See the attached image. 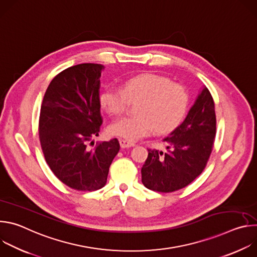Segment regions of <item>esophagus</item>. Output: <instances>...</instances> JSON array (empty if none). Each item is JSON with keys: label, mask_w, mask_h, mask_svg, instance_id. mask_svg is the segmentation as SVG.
<instances>
[{"label": "esophagus", "mask_w": 257, "mask_h": 257, "mask_svg": "<svg viewBox=\"0 0 257 257\" xmlns=\"http://www.w3.org/2000/svg\"><path fill=\"white\" fill-rule=\"evenodd\" d=\"M120 145L122 149H128V148H132V146H134L135 144L133 142H130V141H127L124 139H120Z\"/></svg>", "instance_id": "1"}]
</instances>
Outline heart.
Returning <instances> with one entry per match:
<instances>
[{"label": "heart", "instance_id": "b5f03b06", "mask_svg": "<svg viewBox=\"0 0 257 257\" xmlns=\"http://www.w3.org/2000/svg\"><path fill=\"white\" fill-rule=\"evenodd\" d=\"M140 98L137 105L138 115L115 121L108 128L109 133L127 141H136L153 134L156 129L159 132L170 131L184 116L188 104V94L184 86L153 73L127 79L123 89L105 88L99 101L106 113L119 116L127 111L130 100Z\"/></svg>", "mask_w": 257, "mask_h": 257}]
</instances>
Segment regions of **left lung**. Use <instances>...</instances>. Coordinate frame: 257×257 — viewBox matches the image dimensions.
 Listing matches in <instances>:
<instances>
[{"label":"left lung","instance_id":"left-lung-1","mask_svg":"<svg viewBox=\"0 0 257 257\" xmlns=\"http://www.w3.org/2000/svg\"><path fill=\"white\" fill-rule=\"evenodd\" d=\"M215 129L213 98L204 86L185 120L164 138L167 153L149 150V157L141 169L143 185L163 193L189 185L207 164Z\"/></svg>","mask_w":257,"mask_h":257}]
</instances>
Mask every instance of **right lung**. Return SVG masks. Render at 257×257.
<instances>
[{
  "label": "right lung",
  "instance_id": "right-lung-1",
  "mask_svg": "<svg viewBox=\"0 0 257 257\" xmlns=\"http://www.w3.org/2000/svg\"><path fill=\"white\" fill-rule=\"evenodd\" d=\"M100 64L69 67L51 81L39 123L42 150L52 172L68 187L79 191L102 188L108 169L120 150L117 138L96 142L100 115Z\"/></svg>",
  "mask_w": 257,
  "mask_h": 257
}]
</instances>
